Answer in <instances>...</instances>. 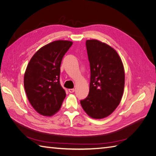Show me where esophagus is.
I'll use <instances>...</instances> for the list:
<instances>
[{
	"instance_id": "1",
	"label": "esophagus",
	"mask_w": 156,
	"mask_h": 156,
	"mask_svg": "<svg viewBox=\"0 0 156 156\" xmlns=\"http://www.w3.org/2000/svg\"><path fill=\"white\" fill-rule=\"evenodd\" d=\"M68 91L70 93H73L75 92V89L74 88H69V89H68Z\"/></svg>"
}]
</instances>
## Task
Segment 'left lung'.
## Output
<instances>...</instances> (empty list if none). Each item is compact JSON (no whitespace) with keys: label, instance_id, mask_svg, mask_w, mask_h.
<instances>
[{"label":"left lung","instance_id":"8db88e82","mask_svg":"<svg viewBox=\"0 0 156 156\" xmlns=\"http://www.w3.org/2000/svg\"><path fill=\"white\" fill-rule=\"evenodd\" d=\"M86 46L90 83L88 95L81 101V105L92 119H104L116 109L123 96L124 65L116 50L107 44L88 40Z\"/></svg>","mask_w":156,"mask_h":156}]
</instances>
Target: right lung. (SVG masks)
<instances>
[{"label": "right lung", "mask_w": 156, "mask_h": 156, "mask_svg": "<svg viewBox=\"0 0 156 156\" xmlns=\"http://www.w3.org/2000/svg\"><path fill=\"white\" fill-rule=\"evenodd\" d=\"M72 44L68 40L51 42L37 51L28 64L24 75L25 90L31 105L41 115H54L66 95L60 84V64Z\"/></svg>", "instance_id": "obj_1"}]
</instances>
